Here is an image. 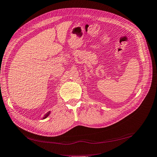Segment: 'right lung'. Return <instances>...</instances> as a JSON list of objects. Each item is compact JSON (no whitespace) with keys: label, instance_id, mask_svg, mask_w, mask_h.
I'll list each match as a JSON object with an SVG mask.
<instances>
[{"label":"right lung","instance_id":"add662e5","mask_svg":"<svg viewBox=\"0 0 157 157\" xmlns=\"http://www.w3.org/2000/svg\"><path fill=\"white\" fill-rule=\"evenodd\" d=\"M50 113H51V112L49 111V112H48V113H47L46 114H45V115H44V117H42V119H46L48 116H49V115H50Z\"/></svg>","mask_w":157,"mask_h":157}]
</instances>
